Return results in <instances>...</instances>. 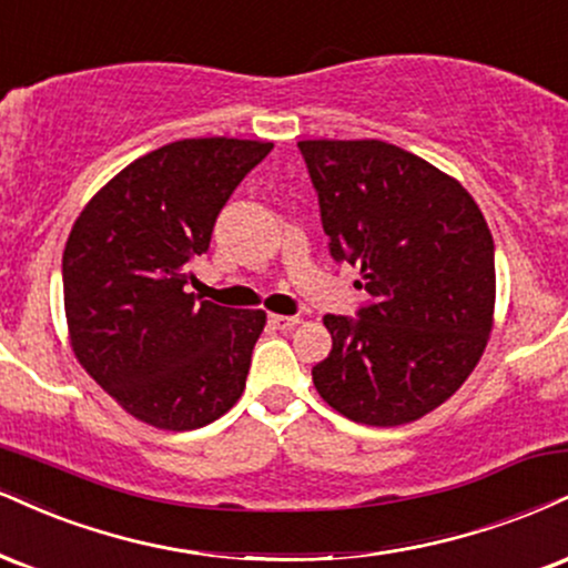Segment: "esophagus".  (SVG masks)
<instances>
[{
	"mask_svg": "<svg viewBox=\"0 0 568 568\" xmlns=\"http://www.w3.org/2000/svg\"><path fill=\"white\" fill-rule=\"evenodd\" d=\"M270 325L277 331H293L298 325V317H285V314H270Z\"/></svg>",
	"mask_w": 568,
	"mask_h": 568,
	"instance_id": "obj_1",
	"label": "esophagus"
}]
</instances>
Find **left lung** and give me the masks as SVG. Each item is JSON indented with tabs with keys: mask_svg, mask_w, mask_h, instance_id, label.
<instances>
[{
	"mask_svg": "<svg viewBox=\"0 0 568 568\" xmlns=\"http://www.w3.org/2000/svg\"><path fill=\"white\" fill-rule=\"evenodd\" d=\"M327 248L359 266L371 302L325 314L320 396L365 426H402L474 373L495 314V243L460 182L381 140L298 142Z\"/></svg>",
	"mask_w": 568,
	"mask_h": 568,
	"instance_id": "obj_1",
	"label": "left lung"
}]
</instances>
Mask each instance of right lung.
Instances as JSON below:
<instances>
[{
	"label": "right lung",
	"instance_id": "obj_1",
	"mask_svg": "<svg viewBox=\"0 0 568 568\" xmlns=\"http://www.w3.org/2000/svg\"><path fill=\"white\" fill-rule=\"evenodd\" d=\"M272 142L203 136L129 163L81 211L63 251L81 367L148 426L193 432L241 399L262 310L197 302L190 258Z\"/></svg>",
	"mask_w": 568,
	"mask_h": 568
}]
</instances>
